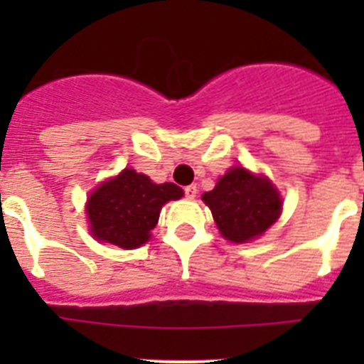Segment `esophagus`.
Masks as SVG:
<instances>
[{
	"mask_svg": "<svg viewBox=\"0 0 364 364\" xmlns=\"http://www.w3.org/2000/svg\"><path fill=\"white\" fill-rule=\"evenodd\" d=\"M184 193H186V197H188L189 200H193V198L197 197L198 188L195 184H191V186H188V188H184Z\"/></svg>",
	"mask_w": 364,
	"mask_h": 364,
	"instance_id": "34e87169",
	"label": "esophagus"
}]
</instances>
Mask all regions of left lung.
<instances>
[{"label":"left lung","mask_w":364,"mask_h":364,"mask_svg":"<svg viewBox=\"0 0 364 364\" xmlns=\"http://www.w3.org/2000/svg\"><path fill=\"white\" fill-rule=\"evenodd\" d=\"M202 200L213 213L222 237L237 244L260 237L282 211L275 186L242 166L231 167L211 191L202 195Z\"/></svg>","instance_id":"obj_1"}]
</instances>
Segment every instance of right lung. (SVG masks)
I'll return each mask as SVG.
<instances>
[{
	"mask_svg": "<svg viewBox=\"0 0 364 364\" xmlns=\"http://www.w3.org/2000/svg\"><path fill=\"white\" fill-rule=\"evenodd\" d=\"M182 195L184 191L173 182L154 184L149 176L125 167L87 198L89 230L96 240L134 250L149 240L162 205Z\"/></svg>",
	"mask_w": 364,
	"mask_h": 364,
	"instance_id": "1",
	"label": "right lung"
}]
</instances>
